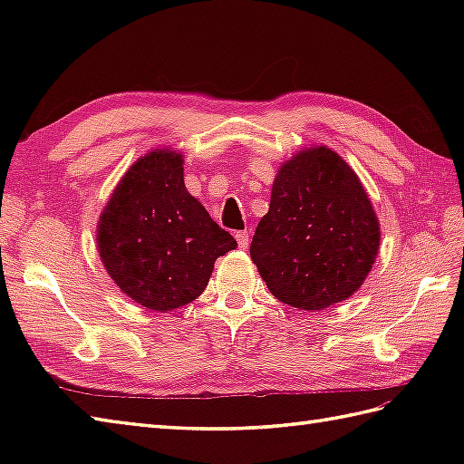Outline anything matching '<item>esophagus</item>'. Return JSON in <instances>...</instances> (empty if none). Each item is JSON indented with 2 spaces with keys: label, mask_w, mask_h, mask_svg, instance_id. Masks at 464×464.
<instances>
[{
  "label": "esophagus",
  "mask_w": 464,
  "mask_h": 464,
  "mask_svg": "<svg viewBox=\"0 0 464 464\" xmlns=\"http://www.w3.org/2000/svg\"><path fill=\"white\" fill-rule=\"evenodd\" d=\"M235 237H237V243H239L241 249L249 247V231H239L237 235H235Z\"/></svg>",
  "instance_id": "34e87169"
}]
</instances>
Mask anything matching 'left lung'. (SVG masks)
Returning <instances> with one entry per match:
<instances>
[{"instance_id": "left-lung-1", "label": "left lung", "mask_w": 464, "mask_h": 464, "mask_svg": "<svg viewBox=\"0 0 464 464\" xmlns=\"http://www.w3.org/2000/svg\"><path fill=\"white\" fill-rule=\"evenodd\" d=\"M379 243V217L357 173L339 153L317 145L279 167L251 259L279 301L323 311L361 289Z\"/></svg>"}]
</instances>
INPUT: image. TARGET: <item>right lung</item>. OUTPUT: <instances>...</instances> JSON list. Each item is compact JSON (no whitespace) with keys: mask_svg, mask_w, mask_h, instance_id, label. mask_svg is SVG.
I'll return each instance as SVG.
<instances>
[{"mask_svg":"<svg viewBox=\"0 0 464 464\" xmlns=\"http://www.w3.org/2000/svg\"><path fill=\"white\" fill-rule=\"evenodd\" d=\"M183 153L140 157L97 223V251L113 283L145 309L169 313L205 291L217 257L237 247L185 189Z\"/></svg>","mask_w":464,"mask_h":464,"instance_id":"right-lung-1","label":"right lung"}]
</instances>
